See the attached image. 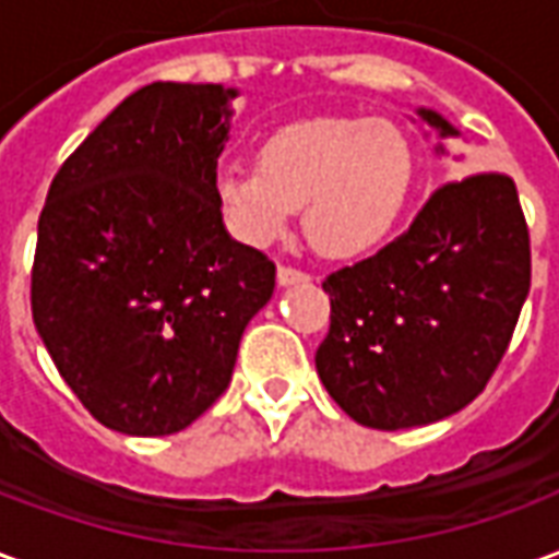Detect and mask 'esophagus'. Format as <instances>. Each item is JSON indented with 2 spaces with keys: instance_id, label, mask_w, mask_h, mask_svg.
Here are the masks:
<instances>
[{
  "instance_id": "34e87169",
  "label": "esophagus",
  "mask_w": 559,
  "mask_h": 559,
  "mask_svg": "<svg viewBox=\"0 0 559 559\" xmlns=\"http://www.w3.org/2000/svg\"><path fill=\"white\" fill-rule=\"evenodd\" d=\"M278 284L281 287H293V284H308L311 275L308 272H299V269H290V266H278Z\"/></svg>"
}]
</instances>
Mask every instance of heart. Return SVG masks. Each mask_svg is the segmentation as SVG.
I'll return each instance as SVG.
<instances>
[{
  "mask_svg": "<svg viewBox=\"0 0 559 559\" xmlns=\"http://www.w3.org/2000/svg\"><path fill=\"white\" fill-rule=\"evenodd\" d=\"M416 155L392 122L320 116L278 128L257 170L227 167L215 194L236 236L269 245L302 206L308 239L326 257H356L386 239L411 197Z\"/></svg>",
  "mask_w": 559,
  "mask_h": 559,
  "instance_id": "obj_1",
  "label": "heart"
}]
</instances>
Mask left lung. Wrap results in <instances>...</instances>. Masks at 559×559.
<instances>
[{"instance_id": "1", "label": "left lung", "mask_w": 559, "mask_h": 559, "mask_svg": "<svg viewBox=\"0 0 559 559\" xmlns=\"http://www.w3.org/2000/svg\"><path fill=\"white\" fill-rule=\"evenodd\" d=\"M416 116L440 140L457 138L437 110ZM323 290L332 314L317 374L350 419L399 431L464 411L503 359L530 293L515 182L503 173L445 182L399 239L332 272Z\"/></svg>"}]
</instances>
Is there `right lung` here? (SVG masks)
Returning a JSON list of instances; mask_svg holds the SVG:
<instances>
[{
    "instance_id": "add662e5",
    "label": "right lung",
    "mask_w": 559,
    "mask_h": 559,
    "mask_svg": "<svg viewBox=\"0 0 559 559\" xmlns=\"http://www.w3.org/2000/svg\"><path fill=\"white\" fill-rule=\"evenodd\" d=\"M239 90L148 83L59 167L38 218L32 320L95 419L188 428L230 386L275 266L233 239L215 194Z\"/></svg>"
}]
</instances>
